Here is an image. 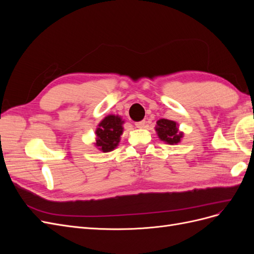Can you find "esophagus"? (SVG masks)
Instances as JSON below:
<instances>
[{
	"mask_svg": "<svg viewBox=\"0 0 254 254\" xmlns=\"http://www.w3.org/2000/svg\"><path fill=\"white\" fill-rule=\"evenodd\" d=\"M134 125H135V127H136V128H144V126H145V121H141V122H136Z\"/></svg>",
	"mask_w": 254,
	"mask_h": 254,
	"instance_id": "esophagus-1",
	"label": "esophagus"
}]
</instances>
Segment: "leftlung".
Here are the masks:
<instances>
[{
	"instance_id": "1",
	"label": "left lung",
	"mask_w": 254,
	"mask_h": 254,
	"mask_svg": "<svg viewBox=\"0 0 254 254\" xmlns=\"http://www.w3.org/2000/svg\"><path fill=\"white\" fill-rule=\"evenodd\" d=\"M155 129L159 139L166 144L177 145L181 142L183 137V132L180 131L178 123H176L175 121L161 119L157 121Z\"/></svg>"
}]
</instances>
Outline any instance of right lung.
Instances as JSON below:
<instances>
[{"label": "right lung", "mask_w": 254, "mask_h": 254, "mask_svg": "<svg viewBox=\"0 0 254 254\" xmlns=\"http://www.w3.org/2000/svg\"><path fill=\"white\" fill-rule=\"evenodd\" d=\"M125 121L120 115L109 114L105 117L95 130V147L103 152L112 151L117 148L121 141V135L124 132Z\"/></svg>", "instance_id": "obj_1"}]
</instances>
